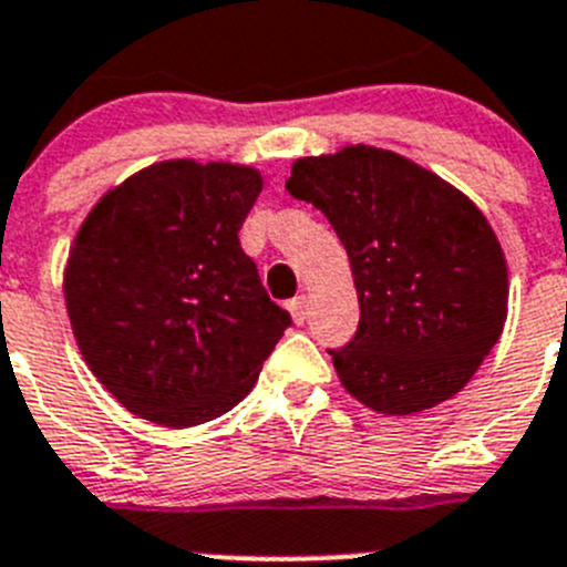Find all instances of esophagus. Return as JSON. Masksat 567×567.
I'll return each instance as SVG.
<instances>
[{
  "label": "esophagus",
  "instance_id": "obj_1",
  "mask_svg": "<svg viewBox=\"0 0 567 567\" xmlns=\"http://www.w3.org/2000/svg\"><path fill=\"white\" fill-rule=\"evenodd\" d=\"M288 308L296 324H305V321H308V296H296V299H290Z\"/></svg>",
  "mask_w": 567,
  "mask_h": 567
}]
</instances>
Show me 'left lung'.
<instances>
[{"label": "left lung", "instance_id": "left-lung-1", "mask_svg": "<svg viewBox=\"0 0 567 567\" xmlns=\"http://www.w3.org/2000/svg\"><path fill=\"white\" fill-rule=\"evenodd\" d=\"M285 188L328 217L353 268L359 330L328 350L344 390L384 415L461 392L508 310L506 259L481 208L406 157L370 146L302 157Z\"/></svg>", "mask_w": 567, "mask_h": 567}]
</instances>
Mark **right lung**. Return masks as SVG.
<instances>
[{
	"label": "right lung",
	"mask_w": 567,
	"mask_h": 567,
	"mask_svg": "<svg viewBox=\"0 0 567 567\" xmlns=\"http://www.w3.org/2000/svg\"><path fill=\"white\" fill-rule=\"evenodd\" d=\"M262 177L166 161L101 197L64 274L70 324L95 379L135 415L197 426L251 392L290 328L239 228Z\"/></svg>",
	"instance_id": "1"
}]
</instances>
